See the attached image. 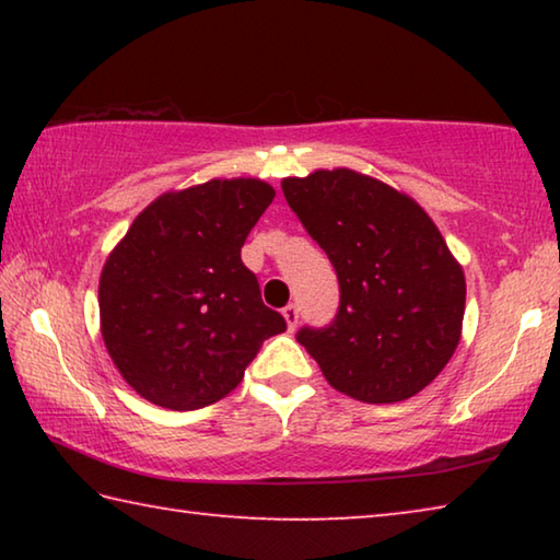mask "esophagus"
<instances>
[{
    "mask_svg": "<svg viewBox=\"0 0 560 560\" xmlns=\"http://www.w3.org/2000/svg\"><path fill=\"white\" fill-rule=\"evenodd\" d=\"M281 314H283V318H287V326H289V330L296 328V324H299V306H296V303H289V306L283 308Z\"/></svg>",
    "mask_w": 560,
    "mask_h": 560,
    "instance_id": "esophagus-1",
    "label": "esophagus"
}]
</instances>
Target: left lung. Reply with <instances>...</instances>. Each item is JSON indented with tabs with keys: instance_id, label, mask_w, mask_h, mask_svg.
<instances>
[{
	"instance_id": "obj_1",
	"label": "left lung",
	"mask_w": 560,
	"mask_h": 560,
	"mask_svg": "<svg viewBox=\"0 0 560 560\" xmlns=\"http://www.w3.org/2000/svg\"><path fill=\"white\" fill-rule=\"evenodd\" d=\"M283 197L328 254L340 306L299 330L330 387L360 402L424 390L462 338L467 281L432 217L410 195L348 167L283 177Z\"/></svg>"
}]
</instances>
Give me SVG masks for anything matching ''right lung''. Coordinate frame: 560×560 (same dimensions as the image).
<instances>
[{
    "label": "right lung",
    "mask_w": 560,
    "mask_h": 560,
    "mask_svg": "<svg viewBox=\"0 0 560 560\" xmlns=\"http://www.w3.org/2000/svg\"><path fill=\"white\" fill-rule=\"evenodd\" d=\"M273 187L214 177L170 189L113 246L98 281L101 336L132 390L167 410L230 395L269 336L287 330L242 264Z\"/></svg>",
    "instance_id": "1"
}]
</instances>
